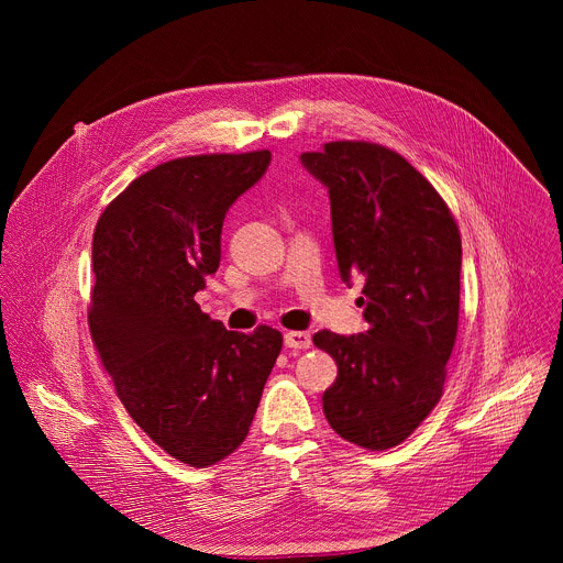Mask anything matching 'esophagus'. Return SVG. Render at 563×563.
<instances>
[{
	"label": "esophagus",
	"instance_id": "34e87169",
	"mask_svg": "<svg viewBox=\"0 0 563 563\" xmlns=\"http://www.w3.org/2000/svg\"><path fill=\"white\" fill-rule=\"evenodd\" d=\"M310 344H312V338H310V333H303V331H287L285 333V346L287 349H310Z\"/></svg>",
	"mask_w": 563,
	"mask_h": 563
}]
</instances>
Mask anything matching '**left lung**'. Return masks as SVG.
<instances>
[{"label":"left lung","mask_w":563,"mask_h":563,"mask_svg":"<svg viewBox=\"0 0 563 563\" xmlns=\"http://www.w3.org/2000/svg\"><path fill=\"white\" fill-rule=\"evenodd\" d=\"M329 189L340 276H363L361 335L314 333L338 378L323 416L372 452L416 431L442 397L459 331L461 232L448 202L399 153L369 141H331L303 153Z\"/></svg>","instance_id":"8db88e82"}]
</instances>
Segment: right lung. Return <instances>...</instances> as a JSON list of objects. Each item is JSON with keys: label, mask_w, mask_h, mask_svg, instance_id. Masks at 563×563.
Instances as JSON below:
<instances>
[{"label": "right lung", "mask_w": 563, "mask_h": 563, "mask_svg": "<svg viewBox=\"0 0 563 563\" xmlns=\"http://www.w3.org/2000/svg\"><path fill=\"white\" fill-rule=\"evenodd\" d=\"M269 151L164 162L118 194L93 232L91 338L118 399L173 459L214 465L249 435L280 331H228L196 303L221 262L230 205Z\"/></svg>", "instance_id": "obj_1"}]
</instances>
